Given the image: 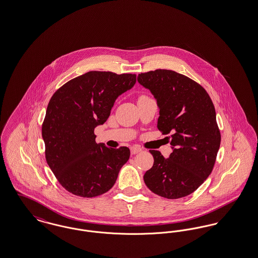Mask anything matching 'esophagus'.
<instances>
[{
    "label": "esophagus",
    "instance_id": "obj_1",
    "mask_svg": "<svg viewBox=\"0 0 258 258\" xmlns=\"http://www.w3.org/2000/svg\"><path fill=\"white\" fill-rule=\"evenodd\" d=\"M140 152H142V149L139 147H132L131 148V153L133 154V155H135V154H138V153H140Z\"/></svg>",
    "mask_w": 258,
    "mask_h": 258
}]
</instances>
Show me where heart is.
<instances>
[{
    "mask_svg": "<svg viewBox=\"0 0 258 258\" xmlns=\"http://www.w3.org/2000/svg\"><path fill=\"white\" fill-rule=\"evenodd\" d=\"M141 98H143V97H141Z\"/></svg>",
    "mask_w": 258,
    "mask_h": 258,
    "instance_id": "heart-1",
    "label": "heart"
}]
</instances>
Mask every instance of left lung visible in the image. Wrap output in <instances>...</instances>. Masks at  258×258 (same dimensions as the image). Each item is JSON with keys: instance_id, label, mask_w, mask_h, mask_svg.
<instances>
[{"instance_id": "8db88e82", "label": "left lung", "mask_w": 258, "mask_h": 258, "mask_svg": "<svg viewBox=\"0 0 258 258\" xmlns=\"http://www.w3.org/2000/svg\"><path fill=\"white\" fill-rule=\"evenodd\" d=\"M137 81L156 98L160 109L158 128L171 135L173 150L167 159L150 150L154 164L144 174V182L160 197H186L208 178L221 145L213 101L203 87L173 71L138 74Z\"/></svg>"}]
</instances>
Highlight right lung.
<instances>
[{"label": "right lung", "mask_w": 258, "mask_h": 258, "mask_svg": "<svg viewBox=\"0 0 258 258\" xmlns=\"http://www.w3.org/2000/svg\"><path fill=\"white\" fill-rule=\"evenodd\" d=\"M135 82V74L89 72L67 82L50 99L41 130L45 158L59 183L74 196L105 194L130 159L127 147L98 144L94 131Z\"/></svg>", "instance_id": "right-lung-1"}]
</instances>
